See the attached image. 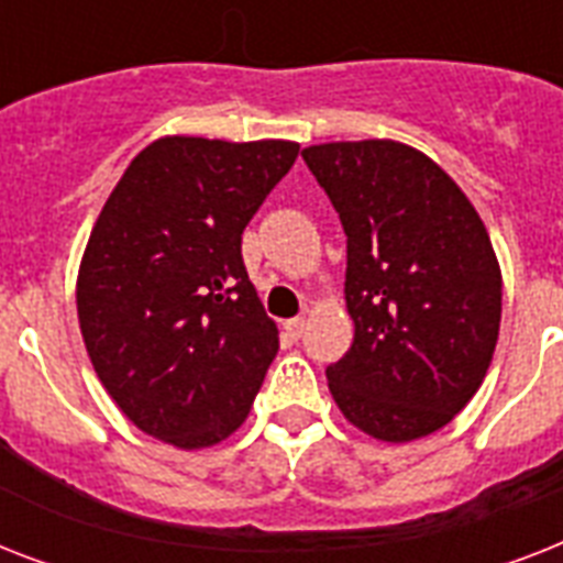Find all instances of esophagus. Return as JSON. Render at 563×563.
<instances>
[{"instance_id": "34e87169", "label": "esophagus", "mask_w": 563, "mask_h": 563, "mask_svg": "<svg viewBox=\"0 0 563 563\" xmlns=\"http://www.w3.org/2000/svg\"><path fill=\"white\" fill-rule=\"evenodd\" d=\"M283 330L298 342L300 335H303V330H307V318L300 316V318H289V321H283Z\"/></svg>"}]
</instances>
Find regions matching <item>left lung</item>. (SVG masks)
Returning a JSON list of instances; mask_svg holds the SVG:
<instances>
[{"label":"left lung","instance_id":"8db88e82","mask_svg":"<svg viewBox=\"0 0 563 563\" xmlns=\"http://www.w3.org/2000/svg\"><path fill=\"white\" fill-rule=\"evenodd\" d=\"M303 161L347 236L353 344L327 368L335 406L379 441L446 427L479 391L497 347L503 274L467 195L394 140L324 143Z\"/></svg>","mask_w":563,"mask_h":563}]
</instances>
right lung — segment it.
<instances>
[{
	"label": "right lung",
	"mask_w": 563,
	"mask_h": 563,
	"mask_svg": "<svg viewBox=\"0 0 563 563\" xmlns=\"http://www.w3.org/2000/svg\"><path fill=\"white\" fill-rule=\"evenodd\" d=\"M300 145L163 136L125 169L78 268V321L101 385L148 435L201 450L242 427L277 356L242 230Z\"/></svg>",
	"instance_id": "right-lung-1"
}]
</instances>
